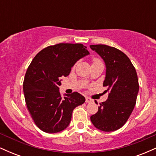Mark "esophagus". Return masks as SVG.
I'll return each instance as SVG.
<instances>
[{"label":"esophagus","mask_w":156,"mask_h":156,"mask_svg":"<svg viewBox=\"0 0 156 156\" xmlns=\"http://www.w3.org/2000/svg\"><path fill=\"white\" fill-rule=\"evenodd\" d=\"M93 102H94V101H93L92 99H91V98H86V103H93Z\"/></svg>","instance_id":"34e87169"}]
</instances>
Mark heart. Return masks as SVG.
Wrapping results in <instances>:
<instances>
[{
    "label": "heart",
    "mask_w": 156,
    "mask_h": 156,
    "mask_svg": "<svg viewBox=\"0 0 156 156\" xmlns=\"http://www.w3.org/2000/svg\"><path fill=\"white\" fill-rule=\"evenodd\" d=\"M98 59H95V60H94V62H98Z\"/></svg>",
    "instance_id": "obj_1"
}]
</instances>
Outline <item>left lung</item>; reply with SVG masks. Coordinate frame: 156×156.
<instances>
[{"label":"left lung","mask_w":156,"mask_h":156,"mask_svg":"<svg viewBox=\"0 0 156 156\" xmlns=\"http://www.w3.org/2000/svg\"><path fill=\"white\" fill-rule=\"evenodd\" d=\"M90 48L104 62L103 87L108 92V99L101 103L90 119L102 131L117 130L125 125L136 105L139 89L136 71L129 58L117 48L105 44H93Z\"/></svg>","instance_id":"obj_1"}]
</instances>
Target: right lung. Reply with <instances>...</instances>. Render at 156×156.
Returning <instances> with one entry per match:
<instances>
[{
    "label": "right lung",
    "instance_id": "right-lung-1",
    "mask_svg": "<svg viewBox=\"0 0 156 156\" xmlns=\"http://www.w3.org/2000/svg\"><path fill=\"white\" fill-rule=\"evenodd\" d=\"M89 54L82 44L59 43L42 50L32 60L25 76L23 92L28 112L42 131L55 133L66 129L73 109L85 102L78 92L62 98L59 86L75 64Z\"/></svg>",
    "mask_w": 156,
    "mask_h": 156
}]
</instances>
